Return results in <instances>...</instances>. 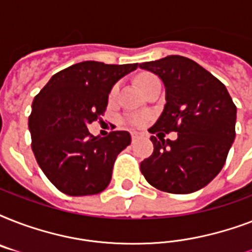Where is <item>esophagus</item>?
<instances>
[{
	"instance_id": "1",
	"label": "esophagus",
	"mask_w": 252,
	"mask_h": 252,
	"mask_svg": "<svg viewBox=\"0 0 252 252\" xmlns=\"http://www.w3.org/2000/svg\"><path fill=\"white\" fill-rule=\"evenodd\" d=\"M132 136V142H136L138 140V138H141L144 134L142 133H137V132H133V133L130 134Z\"/></svg>"
}]
</instances>
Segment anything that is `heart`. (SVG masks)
Masks as SVG:
<instances>
[{
	"label": "heart",
	"mask_w": 252,
	"mask_h": 252,
	"mask_svg": "<svg viewBox=\"0 0 252 252\" xmlns=\"http://www.w3.org/2000/svg\"><path fill=\"white\" fill-rule=\"evenodd\" d=\"M152 80H156V77L149 76V74H145V76L140 77V80H138L140 87H142L144 85L146 84V82H149V81H152ZM118 90H119L118 86L112 87V90H111V93H110V99H114L115 96H116V94H118ZM130 123H132L133 126H142V124H144V119H142V118H133L132 120H130Z\"/></svg>",
	"instance_id": "1"
}]
</instances>
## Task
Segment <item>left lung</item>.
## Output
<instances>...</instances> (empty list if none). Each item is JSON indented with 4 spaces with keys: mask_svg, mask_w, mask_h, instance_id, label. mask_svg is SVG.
Returning a JSON list of instances; mask_svg holds the SVG:
<instances>
[{
    "mask_svg": "<svg viewBox=\"0 0 252 252\" xmlns=\"http://www.w3.org/2000/svg\"><path fill=\"white\" fill-rule=\"evenodd\" d=\"M140 68L157 74L166 89L163 112L149 132H178L175 141L150 137L154 152L141 162L142 175L159 191H199L225 165L237 107L225 85L191 59L172 55Z\"/></svg>",
    "mask_w": 252,
    "mask_h": 252,
    "instance_id": "1",
    "label": "left lung"
}]
</instances>
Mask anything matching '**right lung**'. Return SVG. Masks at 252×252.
Instances as JSON below:
<instances>
[{
    "label": "right lung",
    "mask_w": 252,
    "mask_h": 252,
    "mask_svg": "<svg viewBox=\"0 0 252 252\" xmlns=\"http://www.w3.org/2000/svg\"><path fill=\"white\" fill-rule=\"evenodd\" d=\"M137 64L82 61L56 73L35 96L29 118L31 148L51 183L69 196L106 189L118 154L130 144L126 130L95 137L87 126L104 114L108 94Z\"/></svg>",
    "instance_id": "1"
}]
</instances>
